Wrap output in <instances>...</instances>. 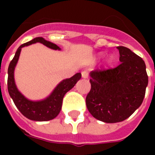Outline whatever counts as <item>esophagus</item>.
Masks as SVG:
<instances>
[{"label": "esophagus", "mask_w": 155, "mask_h": 155, "mask_svg": "<svg viewBox=\"0 0 155 155\" xmlns=\"http://www.w3.org/2000/svg\"><path fill=\"white\" fill-rule=\"evenodd\" d=\"M81 75H82L83 78H84V79H87V78L88 77V75H89V73L87 72V71H82Z\"/></svg>", "instance_id": "esophagus-1"}]
</instances>
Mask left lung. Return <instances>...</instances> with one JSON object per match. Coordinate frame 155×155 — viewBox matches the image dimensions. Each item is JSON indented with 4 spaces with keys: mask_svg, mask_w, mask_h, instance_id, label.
<instances>
[{
    "mask_svg": "<svg viewBox=\"0 0 155 155\" xmlns=\"http://www.w3.org/2000/svg\"><path fill=\"white\" fill-rule=\"evenodd\" d=\"M117 48L120 63L116 68L92 71L91 90L86 97L89 113L106 123L120 122L132 115L142 104L148 84L143 59L127 47Z\"/></svg>",
    "mask_w": 155,
    "mask_h": 155,
    "instance_id": "1",
    "label": "left lung"
}]
</instances>
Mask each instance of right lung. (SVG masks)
Segmentation results:
<instances>
[{"label": "right lung", "mask_w": 155, "mask_h": 155, "mask_svg": "<svg viewBox=\"0 0 155 155\" xmlns=\"http://www.w3.org/2000/svg\"><path fill=\"white\" fill-rule=\"evenodd\" d=\"M35 42H41L49 48L54 50H59L57 45L45 40L43 38L38 37L34 38L30 42L21 45L16 51L15 55L11 60L8 68V91L9 96L13 99L16 107L18 108L23 116L32 120L37 121H46L56 117L62 108V104L64 95L72 88L77 81L81 78V73H76L75 75L69 79L63 80L59 84L55 87L51 95L48 98L42 101H31L23 97L18 92L16 87L13 77V71L16 64L18 63V58L20 55L21 50L23 47L29 46Z\"/></svg>", "instance_id": "1"}]
</instances>
